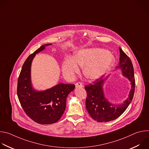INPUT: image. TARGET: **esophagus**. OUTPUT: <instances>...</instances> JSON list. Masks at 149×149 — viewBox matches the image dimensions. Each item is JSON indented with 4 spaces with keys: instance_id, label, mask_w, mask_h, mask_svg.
I'll return each mask as SVG.
<instances>
[{
    "instance_id": "1",
    "label": "esophagus",
    "mask_w": 149,
    "mask_h": 149,
    "mask_svg": "<svg viewBox=\"0 0 149 149\" xmlns=\"http://www.w3.org/2000/svg\"><path fill=\"white\" fill-rule=\"evenodd\" d=\"M75 87L79 88V87H82V84L80 82H78L75 84Z\"/></svg>"
}]
</instances>
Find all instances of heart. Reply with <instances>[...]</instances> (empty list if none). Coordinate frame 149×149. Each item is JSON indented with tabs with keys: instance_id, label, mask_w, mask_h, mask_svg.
<instances>
[{
	"instance_id": "b5f03b06",
	"label": "heart",
	"mask_w": 149,
	"mask_h": 149,
	"mask_svg": "<svg viewBox=\"0 0 149 149\" xmlns=\"http://www.w3.org/2000/svg\"><path fill=\"white\" fill-rule=\"evenodd\" d=\"M114 56L107 50L88 48L79 50L74 57L65 58L62 66V73L67 79H72L79 72V66L83 67V75L90 80L101 77L113 65Z\"/></svg>"
}]
</instances>
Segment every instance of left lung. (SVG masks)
Instances as JSON below:
<instances>
[{
	"instance_id": "8db88e82",
	"label": "left lung",
	"mask_w": 149,
	"mask_h": 149,
	"mask_svg": "<svg viewBox=\"0 0 149 149\" xmlns=\"http://www.w3.org/2000/svg\"><path fill=\"white\" fill-rule=\"evenodd\" d=\"M120 49V63L116 68L121 70L123 75L131 82L132 88L129 97L120 104L110 102L105 97L103 86L107 79L101 77L92 84L85 86L87 94L86 101V109L93 119L98 122H108L114 120L120 117L129 107L134 96L135 90V78L134 69L130 58L124 51Z\"/></svg>"
}]
</instances>
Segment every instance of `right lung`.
I'll use <instances>...</instances> for the list:
<instances>
[{
  "label": "right lung",
  "instance_id": "add662e5",
  "mask_svg": "<svg viewBox=\"0 0 149 149\" xmlns=\"http://www.w3.org/2000/svg\"><path fill=\"white\" fill-rule=\"evenodd\" d=\"M51 44L42 45L25 61L20 72L17 87L19 102L25 113L34 121L41 124L57 122L66 108L67 98L75 86L60 83L45 91L35 90L32 86L31 67L35 55Z\"/></svg>",
  "mask_w": 149,
  "mask_h": 149
}]
</instances>
